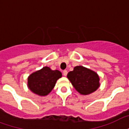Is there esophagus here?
<instances>
[{"label":"esophagus","mask_w":129,"mask_h":129,"mask_svg":"<svg viewBox=\"0 0 129 129\" xmlns=\"http://www.w3.org/2000/svg\"><path fill=\"white\" fill-rule=\"evenodd\" d=\"M63 74L64 76H66L67 74H68V72H67V70H63Z\"/></svg>","instance_id":"esophagus-1"}]
</instances>
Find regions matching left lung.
<instances>
[{"label":"left lung","instance_id":"1","mask_svg":"<svg viewBox=\"0 0 129 129\" xmlns=\"http://www.w3.org/2000/svg\"><path fill=\"white\" fill-rule=\"evenodd\" d=\"M67 76L76 90L82 95L93 93L100 86L97 74L81 66L74 67Z\"/></svg>","mask_w":129,"mask_h":129}]
</instances>
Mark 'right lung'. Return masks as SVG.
Here are the masks:
<instances>
[{"label": "right lung", "instance_id": "1", "mask_svg": "<svg viewBox=\"0 0 129 129\" xmlns=\"http://www.w3.org/2000/svg\"><path fill=\"white\" fill-rule=\"evenodd\" d=\"M61 77V73L59 70H52L49 67H44L29 76L27 85L33 93L45 96L52 91L57 80Z\"/></svg>", "mask_w": 129, "mask_h": 129}]
</instances>
